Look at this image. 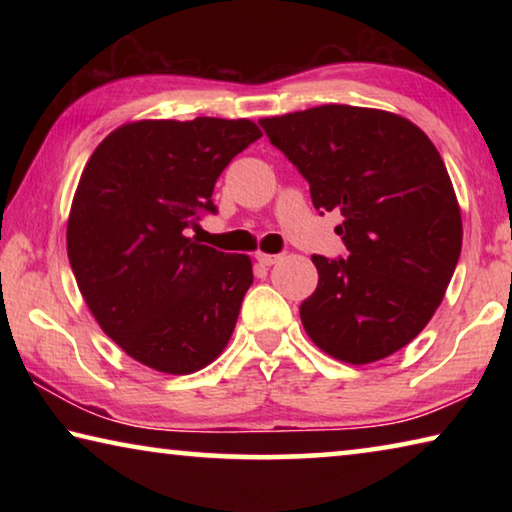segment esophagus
<instances>
[{"instance_id":"obj_1","label":"esophagus","mask_w":512,"mask_h":512,"mask_svg":"<svg viewBox=\"0 0 512 512\" xmlns=\"http://www.w3.org/2000/svg\"><path fill=\"white\" fill-rule=\"evenodd\" d=\"M255 257L262 266H273L275 262H280V255H271V253H257Z\"/></svg>"}]
</instances>
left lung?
<instances>
[{
  "label": "left lung",
  "instance_id": "left-lung-1",
  "mask_svg": "<svg viewBox=\"0 0 512 512\" xmlns=\"http://www.w3.org/2000/svg\"><path fill=\"white\" fill-rule=\"evenodd\" d=\"M307 178L316 210L341 212L345 259L314 255L318 287L300 305L329 357L363 366L418 336L443 302L463 246L445 162L418 126L377 108L327 106L259 119Z\"/></svg>",
  "mask_w": 512,
  "mask_h": 512
}]
</instances>
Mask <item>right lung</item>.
<instances>
[{
  "label": "right lung",
  "mask_w": 512,
  "mask_h": 512,
  "mask_svg": "<svg viewBox=\"0 0 512 512\" xmlns=\"http://www.w3.org/2000/svg\"><path fill=\"white\" fill-rule=\"evenodd\" d=\"M262 137L255 121H128L81 173L67 255L94 320L128 357L189 375L219 357L253 284L248 255L189 237L216 178Z\"/></svg>",
  "instance_id": "obj_1"
}]
</instances>
